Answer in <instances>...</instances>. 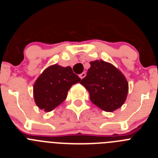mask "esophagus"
<instances>
[{
    "label": "esophagus",
    "instance_id": "esophagus-1",
    "mask_svg": "<svg viewBox=\"0 0 158 158\" xmlns=\"http://www.w3.org/2000/svg\"><path fill=\"white\" fill-rule=\"evenodd\" d=\"M86 76V73L85 72H83L82 73H81L80 74V77H81V79H83L84 77H85Z\"/></svg>",
    "mask_w": 158,
    "mask_h": 158
}]
</instances>
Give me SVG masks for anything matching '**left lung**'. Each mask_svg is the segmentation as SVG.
Returning <instances> with one entry per match:
<instances>
[{
  "mask_svg": "<svg viewBox=\"0 0 158 158\" xmlns=\"http://www.w3.org/2000/svg\"><path fill=\"white\" fill-rule=\"evenodd\" d=\"M80 83L89 91L93 104L105 111L118 109L127 99L126 77L112 64L103 60L90 62L87 75Z\"/></svg>",
  "mask_w": 158,
  "mask_h": 158,
  "instance_id": "1",
  "label": "left lung"
}]
</instances>
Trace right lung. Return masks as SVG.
<instances>
[{
    "label": "right lung",
    "instance_id": "right-lung-1",
    "mask_svg": "<svg viewBox=\"0 0 158 158\" xmlns=\"http://www.w3.org/2000/svg\"><path fill=\"white\" fill-rule=\"evenodd\" d=\"M81 81L70 66L58 64L47 67L37 78L33 87L35 102L45 111L54 110L65 100L71 86Z\"/></svg>",
    "mask_w": 158,
    "mask_h": 158
}]
</instances>
